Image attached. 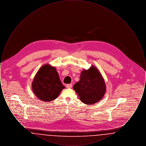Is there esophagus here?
<instances>
[{
  "mask_svg": "<svg viewBox=\"0 0 146 146\" xmlns=\"http://www.w3.org/2000/svg\"><path fill=\"white\" fill-rule=\"evenodd\" d=\"M66 87L67 88H71L72 87V84H68L66 85Z\"/></svg>",
  "mask_w": 146,
  "mask_h": 146,
  "instance_id": "1",
  "label": "esophagus"
}]
</instances>
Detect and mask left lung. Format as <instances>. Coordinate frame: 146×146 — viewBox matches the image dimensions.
I'll list each match as a JSON object with an SVG mask.
<instances>
[{
  "label": "left lung",
  "mask_w": 146,
  "mask_h": 146,
  "mask_svg": "<svg viewBox=\"0 0 146 146\" xmlns=\"http://www.w3.org/2000/svg\"><path fill=\"white\" fill-rule=\"evenodd\" d=\"M73 89L78 94L80 101L87 105L95 104L104 95L106 88L104 79L94 66L84 70L80 80L74 84Z\"/></svg>",
  "instance_id": "obj_1"
}]
</instances>
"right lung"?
<instances>
[{
  "label": "right lung",
  "mask_w": 146,
  "mask_h": 146,
  "mask_svg": "<svg viewBox=\"0 0 146 146\" xmlns=\"http://www.w3.org/2000/svg\"><path fill=\"white\" fill-rule=\"evenodd\" d=\"M32 86L35 96L45 102L56 99L65 88L60 81L56 69L48 64L42 66L38 71Z\"/></svg>",
  "instance_id": "obj_1"
}]
</instances>
